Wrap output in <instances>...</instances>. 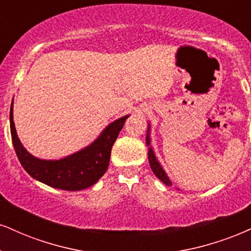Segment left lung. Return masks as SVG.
I'll use <instances>...</instances> for the list:
<instances>
[{
    "instance_id": "obj_1",
    "label": "left lung",
    "mask_w": 251,
    "mask_h": 251,
    "mask_svg": "<svg viewBox=\"0 0 251 251\" xmlns=\"http://www.w3.org/2000/svg\"><path fill=\"white\" fill-rule=\"evenodd\" d=\"M147 145H150V138H149V135H147ZM149 160H150L151 168H152L153 173H154V174L156 175V176H158V179L161 180L162 182L166 183V185H167V186H171L172 182L170 181V179H168V177H167V175H166L164 170H162L161 166H160L158 160L155 159L154 153H153V151L151 150V149H150V151H149Z\"/></svg>"
}]
</instances>
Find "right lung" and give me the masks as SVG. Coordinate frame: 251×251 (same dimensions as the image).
<instances>
[{
	"label": "right lung",
	"instance_id": "right-lung-1",
	"mask_svg": "<svg viewBox=\"0 0 251 251\" xmlns=\"http://www.w3.org/2000/svg\"><path fill=\"white\" fill-rule=\"evenodd\" d=\"M128 116L120 118L108 125L92 145L64 159L41 160L29 154L21 144L15 129L13 104L10 107L11 140L17 158L26 173L36 180L53 188L64 191H80L95 185L110 164L111 149L122 131Z\"/></svg>",
	"mask_w": 251,
	"mask_h": 251
}]
</instances>
